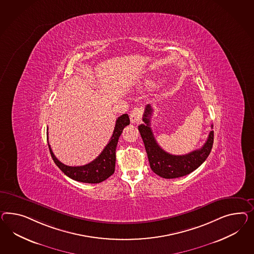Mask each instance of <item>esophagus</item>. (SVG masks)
Here are the masks:
<instances>
[{
  "instance_id": "1",
  "label": "esophagus",
  "mask_w": 254,
  "mask_h": 254,
  "mask_svg": "<svg viewBox=\"0 0 254 254\" xmlns=\"http://www.w3.org/2000/svg\"><path fill=\"white\" fill-rule=\"evenodd\" d=\"M141 116H142V111H141V109L138 108V107H135L134 109L131 111L130 117H130L131 123H137L140 120Z\"/></svg>"
}]
</instances>
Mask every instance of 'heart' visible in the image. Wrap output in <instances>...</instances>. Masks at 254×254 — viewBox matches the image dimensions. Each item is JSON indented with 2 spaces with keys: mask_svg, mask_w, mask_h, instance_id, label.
<instances>
[{
  "mask_svg": "<svg viewBox=\"0 0 254 254\" xmlns=\"http://www.w3.org/2000/svg\"><path fill=\"white\" fill-rule=\"evenodd\" d=\"M145 85H146L147 87H151V86H154L155 82H154L153 80H151V79H146Z\"/></svg>",
  "mask_w": 254,
  "mask_h": 254,
  "instance_id": "b5f03b06",
  "label": "heart"
}]
</instances>
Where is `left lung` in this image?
I'll list each match as a JSON object with an SVG mask.
<instances>
[{"mask_svg": "<svg viewBox=\"0 0 254 254\" xmlns=\"http://www.w3.org/2000/svg\"><path fill=\"white\" fill-rule=\"evenodd\" d=\"M152 108L150 104L145 107L143 122L138 126V131L144 142L151 170L164 179H177L190 174L205 161L212 151L213 131L210 132L204 145L196 151L185 155H173L164 151L156 142L151 128ZM213 128V125L211 126Z\"/></svg>", "mask_w": 254, "mask_h": 254, "instance_id": "8db88e82", "label": "left lung"}]
</instances>
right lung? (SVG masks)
<instances>
[{
    "instance_id": "obj_1",
    "label": "right lung",
    "mask_w": 254,
    "mask_h": 254,
    "mask_svg": "<svg viewBox=\"0 0 254 254\" xmlns=\"http://www.w3.org/2000/svg\"><path fill=\"white\" fill-rule=\"evenodd\" d=\"M130 120L127 114H125L118 117L116 122L115 130L113 132V135L110 138L108 144L105 146L101 154L94 161L82 166H68L64 165L55 157L48 141L49 150L53 160L55 161V165L61 169V171L64 175H66L68 178L74 179L75 181L90 184L103 182L105 179L111 177L115 172L117 142L120 135L122 134L124 127L128 126Z\"/></svg>"
}]
</instances>
